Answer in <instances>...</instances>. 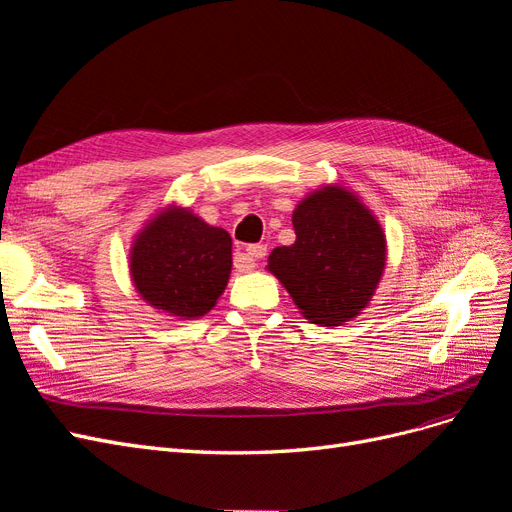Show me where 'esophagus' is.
Segmentation results:
<instances>
[{
	"instance_id": "esophagus-1",
	"label": "esophagus",
	"mask_w": 512,
	"mask_h": 512,
	"mask_svg": "<svg viewBox=\"0 0 512 512\" xmlns=\"http://www.w3.org/2000/svg\"><path fill=\"white\" fill-rule=\"evenodd\" d=\"M245 256H247V260H250V267L254 269V267H258V260L267 256V245H260V243L247 245Z\"/></svg>"
}]
</instances>
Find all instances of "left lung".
<instances>
[{"mask_svg": "<svg viewBox=\"0 0 512 512\" xmlns=\"http://www.w3.org/2000/svg\"><path fill=\"white\" fill-rule=\"evenodd\" d=\"M292 245L275 247L267 269L299 312L320 327H342L369 305L386 267V235L356 192L320 185L292 211Z\"/></svg>", "mask_w": 512, "mask_h": 512, "instance_id": "8db88e82", "label": "left lung"}]
</instances>
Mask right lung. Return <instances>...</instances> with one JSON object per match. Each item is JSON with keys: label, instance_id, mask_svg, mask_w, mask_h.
I'll return each mask as SVG.
<instances>
[{"label": "right lung", "instance_id": "right-lung-1", "mask_svg": "<svg viewBox=\"0 0 512 512\" xmlns=\"http://www.w3.org/2000/svg\"><path fill=\"white\" fill-rule=\"evenodd\" d=\"M130 277L147 305L177 320L209 314L228 286L232 239L190 209L166 205L136 232Z\"/></svg>", "mask_w": 512, "mask_h": 512}]
</instances>
